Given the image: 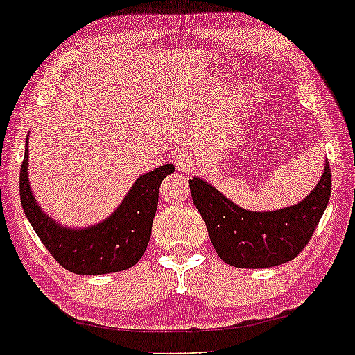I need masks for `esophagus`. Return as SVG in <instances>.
I'll list each match as a JSON object with an SVG mask.
<instances>
[{
  "label": "esophagus",
  "instance_id": "1",
  "mask_svg": "<svg viewBox=\"0 0 355 355\" xmlns=\"http://www.w3.org/2000/svg\"><path fill=\"white\" fill-rule=\"evenodd\" d=\"M175 165H177L178 172H190V170L193 168L195 160L189 153H178L177 157H175Z\"/></svg>",
  "mask_w": 355,
  "mask_h": 355
}]
</instances>
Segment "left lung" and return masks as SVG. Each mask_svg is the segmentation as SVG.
Returning a JSON list of instances; mask_svg holds the SVG:
<instances>
[{
    "label": "left lung",
    "mask_w": 355,
    "mask_h": 355,
    "mask_svg": "<svg viewBox=\"0 0 355 355\" xmlns=\"http://www.w3.org/2000/svg\"><path fill=\"white\" fill-rule=\"evenodd\" d=\"M189 185L220 259L232 267L266 268L291 262L307 245L327 209L332 175L325 162L319 183L302 202L272 211L240 209L198 177Z\"/></svg>",
    "instance_id": "obj_1"
}]
</instances>
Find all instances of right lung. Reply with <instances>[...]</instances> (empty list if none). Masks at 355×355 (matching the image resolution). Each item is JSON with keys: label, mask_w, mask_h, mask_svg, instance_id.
Segmentation results:
<instances>
[{"label": "right lung", "mask_w": 355, "mask_h": 355, "mask_svg": "<svg viewBox=\"0 0 355 355\" xmlns=\"http://www.w3.org/2000/svg\"><path fill=\"white\" fill-rule=\"evenodd\" d=\"M173 172L175 166L168 164L141 175L108 218L87 229H70L44 214L33 197L28 180L26 138L19 172V198L36 235L61 267L80 275L112 274L133 267L145 254L160 183Z\"/></svg>", "instance_id": "obj_1"}]
</instances>
